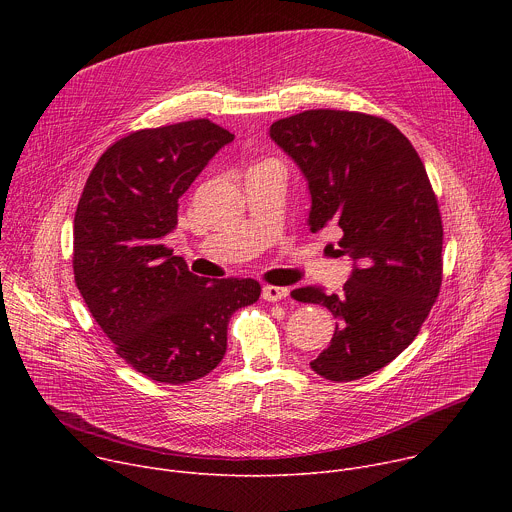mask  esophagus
<instances>
[{"mask_svg":"<svg viewBox=\"0 0 512 512\" xmlns=\"http://www.w3.org/2000/svg\"><path fill=\"white\" fill-rule=\"evenodd\" d=\"M287 287H277V285H265L263 291H261V298L265 302H281L287 298Z\"/></svg>","mask_w":512,"mask_h":512,"instance_id":"esophagus-1","label":"esophagus"}]
</instances>
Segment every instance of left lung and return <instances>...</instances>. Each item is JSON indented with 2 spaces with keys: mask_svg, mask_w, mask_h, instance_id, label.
<instances>
[{
  "mask_svg": "<svg viewBox=\"0 0 512 512\" xmlns=\"http://www.w3.org/2000/svg\"><path fill=\"white\" fill-rule=\"evenodd\" d=\"M269 137L308 182L310 231L338 227L352 261L342 296L291 291L338 318L310 367L334 383L362 379L413 342L440 294L444 229L425 166L393 123L354 111H304Z\"/></svg>",
  "mask_w": 512,
  "mask_h": 512,
  "instance_id": "8db88e82",
  "label": "left lung"
}]
</instances>
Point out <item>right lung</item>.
I'll use <instances>...</instances> for the list:
<instances>
[{
	"label": "right lung",
	"instance_id": "add662e5",
	"mask_svg": "<svg viewBox=\"0 0 512 512\" xmlns=\"http://www.w3.org/2000/svg\"><path fill=\"white\" fill-rule=\"evenodd\" d=\"M233 139L208 119L129 133L99 158L77 206L81 296L117 354L158 383L214 371L231 316L261 296L255 279L198 277L162 245L178 225V198Z\"/></svg>",
	"mask_w": 512,
	"mask_h": 512
}]
</instances>
